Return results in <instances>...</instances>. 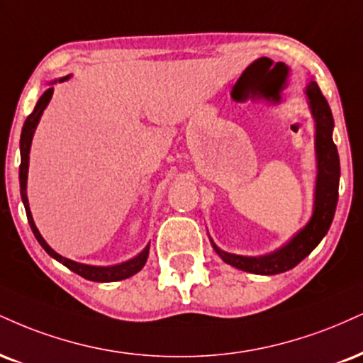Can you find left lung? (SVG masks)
<instances>
[{
  "label": "left lung",
  "instance_id": "left-lung-1",
  "mask_svg": "<svg viewBox=\"0 0 363 363\" xmlns=\"http://www.w3.org/2000/svg\"><path fill=\"white\" fill-rule=\"evenodd\" d=\"M306 94L311 104V111L316 121V159H318V179L316 194H314V211L309 223L291 240L287 245L279 248L274 253L264 257H243L220 250L215 243L218 255L226 264L233 265L240 270L262 276H274V274L286 272L306 259L323 237L328 233L331 221H333L336 203H338V182H340V157L336 145L331 138L333 133V116H331L330 104L323 96L316 82L308 84Z\"/></svg>",
  "mask_w": 363,
  "mask_h": 363
}]
</instances>
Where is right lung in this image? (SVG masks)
<instances>
[{"label": "right lung", "instance_id": "1", "mask_svg": "<svg viewBox=\"0 0 363 363\" xmlns=\"http://www.w3.org/2000/svg\"><path fill=\"white\" fill-rule=\"evenodd\" d=\"M67 79V77H64ZM60 79V81H64ZM52 93H54V87H49L40 96L37 104H35L33 111L30 113L27 120H25L23 128H21V137H20V154H21V164H20V193H21V201L25 204V211H27V218H28V223L30 228H32L35 238L38 240V243L43 247V250L49 253L50 257H54L55 260H59L60 264H64L65 267L71 269L72 272H76L77 276L87 279V281H94V282H115V281H123V279H128L133 274H137L138 270H142L143 265H145L147 257H148V250H150V245H147L143 248L142 253H138L137 257L128 262H123V264H118V265H111V267H94V265H84V264H77V262L65 259V257L59 255V253L52 250V248L47 245L45 240L42 238V235L38 233L37 226L33 223V218L32 213H30L28 208V198H27V174H28V159H30V145H32V137L35 128H37L38 120H40L43 110L45 106L49 104Z\"/></svg>", "mask_w": 363, "mask_h": 363}]
</instances>
